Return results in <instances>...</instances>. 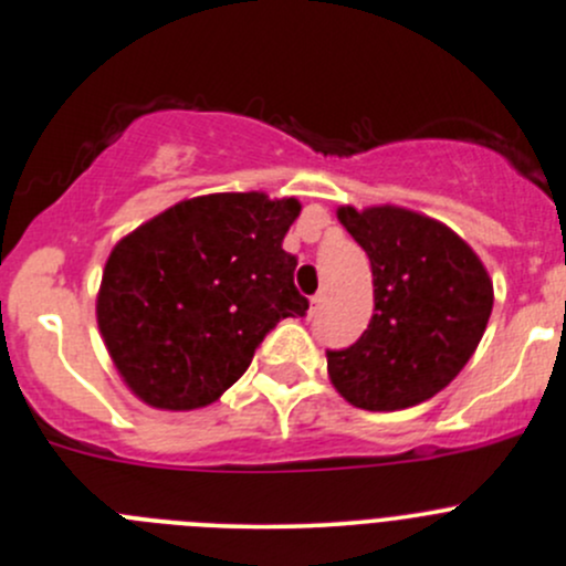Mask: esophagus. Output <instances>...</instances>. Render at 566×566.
Returning <instances> with one entry per match:
<instances>
[{"mask_svg":"<svg viewBox=\"0 0 566 566\" xmlns=\"http://www.w3.org/2000/svg\"><path fill=\"white\" fill-rule=\"evenodd\" d=\"M321 302H324V294H315L313 300H310V315H315V313H318Z\"/></svg>","mask_w":566,"mask_h":566,"instance_id":"esophagus-1","label":"esophagus"}]
</instances>
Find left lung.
<instances>
[{"label":"left lung","instance_id":"obj_1","mask_svg":"<svg viewBox=\"0 0 566 566\" xmlns=\"http://www.w3.org/2000/svg\"><path fill=\"white\" fill-rule=\"evenodd\" d=\"M337 218L373 264L375 313L350 348L326 350L332 386L373 412L427 402L475 354L494 283L478 253L423 212L343 205Z\"/></svg>","mask_w":566,"mask_h":566}]
</instances>
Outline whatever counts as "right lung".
<instances>
[{"label":"right lung","instance_id":"add662e5","mask_svg":"<svg viewBox=\"0 0 566 566\" xmlns=\"http://www.w3.org/2000/svg\"><path fill=\"white\" fill-rule=\"evenodd\" d=\"M300 199L208 193L172 205L107 256L96 324L120 380L156 410L208 407L240 380L264 334L305 315L283 237Z\"/></svg>","mask_w":566,"mask_h":566}]
</instances>
